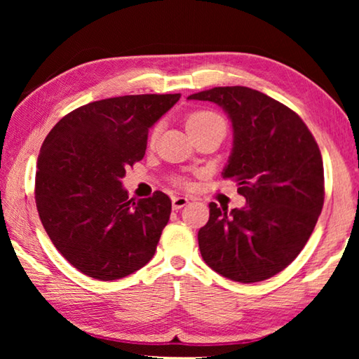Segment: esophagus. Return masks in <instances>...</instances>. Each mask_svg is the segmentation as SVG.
Listing matches in <instances>:
<instances>
[{"label":"esophagus","instance_id":"1","mask_svg":"<svg viewBox=\"0 0 359 359\" xmlns=\"http://www.w3.org/2000/svg\"><path fill=\"white\" fill-rule=\"evenodd\" d=\"M187 203H188V198H185V196H174L172 198V209L174 210H179V209L184 208V205H187Z\"/></svg>","mask_w":359,"mask_h":359}]
</instances>
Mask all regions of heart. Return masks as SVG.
I'll return each mask as SVG.
<instances>
[{
  "label": "heart",
  "mask_w": 359,
  "mask_h": 359,
  "mask_svg": "<svg viewBox=\"0 0 359 359\" xmlns=\"http://www.w3.org/2000/svg\"><path fill=\"white\" fill-rule=\"evenodd\" d=\"M215 121H223V120L214 112H209V111L193 112L191 115H188V118H187V130H188V133H191L194 130L203 128V126L215 123ZM156 133H158V128L151 131V141L156 137Z\"/></svg>",
  "instance_id": "heart-1"
}]
</instances>
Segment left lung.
I'll list each match as a JSON object with an SVG mask.
<instances>
[{
    "mask_svg": "<svg viewBox=\"0 0 359 359\" xmlns=\"http://www.w3.org/2000/svg\"><path fill=\"white\" fill-rule=\"evenodd\" d=\"M228 114L233 151L223 177L238 182L245 208H217L199 229L205 264L229 280L255 283L283 271L307 244L325 201L323 160L296 112L248 87L188 96Z\"/></svg>",
    "mask_w": 359,
    "mask_h": 359,
    "instance_id": "obj_1",
    "label": "left lung"
}]
</instances>
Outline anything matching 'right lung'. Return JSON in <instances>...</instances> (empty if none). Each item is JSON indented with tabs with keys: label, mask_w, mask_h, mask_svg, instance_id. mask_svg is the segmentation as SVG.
Segmentation results:
<instances>
[{
	"label": "right lung",
	"mask_w": 359,
	"mask_h": 359,
	"mask_svg": "<svg viewBox=\"0 0 359 359\" xmlns=\"http://www.w3.org/2000/svg\"><path fill=\"white\" fill-rule=\"evenodd\" d=\"M175 95H126L77 107L48 133L38 156L34 198L57 250L96 280H117L154 258L171 215L163 191L130 199L121 187L141 161L149 128Z\"/></svg>",
	"instance_id": "right-lung-1"
}]
</instances>
